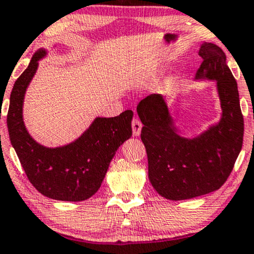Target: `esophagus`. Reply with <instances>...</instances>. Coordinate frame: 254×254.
<instances>
[{
  "label": "esophagus",
  "mask_w": 254,
  "mask_h": 254,
  "mask_svg": "<svg viewBox=\"0 0 254 254\" xmlns=\"http://www.w3.org/2000/svg\"><path fill=\"white\" fill-rule=\"evenodd\" d=\"M131 129H133V135L134 136H139L141 134V129H142V124L140 123L139 119L134 118L133 121H131Z\"/></svg>",
  "instance_id": "1"
}]
</instances>
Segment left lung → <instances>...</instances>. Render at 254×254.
I'll return each instance as SVG.
<instances>
[{
  "label": "left lung",
  "mask_w": 254,
  "mask_h": 254,
  "mask_svg": "<svg viewBox=\"0 0 254 254\" xmlns=\"http://www.w3.org/2000/svg\"><path fill=\"white\" fill-rule=\"evenodd\" d=\"M203 62L195 80L216 81L220 119L188 137L176 126L166 99L150 94L137 105L143 127L141 140L148 156V177L164 198L183 200L216 191L225 183L243 146L244 119L236 79L226 56L213 43L203 42Z\"/></svg>",
  "instance_id": "8db88e82"
}]
</instances>
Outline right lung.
<instances>
[{
    "label": "right lung",
    "instance_id": "obj_1",
    "mask_svg": "<svg viewBox=\"0 0 254 254\" xmlns=\"http://www.w3.org/2000/svg\"><path fill=\"white\" fill-rule=\"evenodd\" d=\"M47 55V49H38L15 81L6 117L9 137L29 181L42 195L80 202L98 191L115 151L131 136L133 112L125 111L114 118L97 117L78 139L64 146L38 143L25 127L23 103L38 62Z\"/></svg>",
    "mask_w": 254,
    "mask_h": 254
}]
</instances>
